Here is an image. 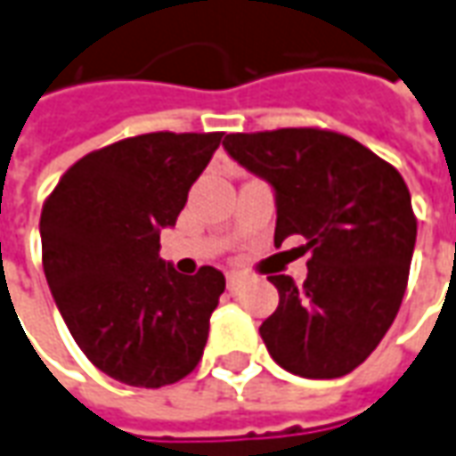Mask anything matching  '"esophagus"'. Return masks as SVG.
<instances>
[{
	"mask_svg": "<svg viewBox=\"0 0 456 456\" xmlns=\"http://www.w3.org/2000/svg\"><path fill=\"white\" fill-rule=\"evenodd\" d=\"M241 281H244V276H241V273H237V272L227 273V286H229V289H237Z\"/></svg>",
	"mask_w": 456,
	"mask_h": 456,
	"instance_id": "34e87169",
	"label": "esophagus"
}]
</instances>
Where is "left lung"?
Listing matches in <instances>:
<instances>
[{
	"instance_id": "8db88e82",
	"label": "left lung",
	"mask_w": 456,
	"mask_h": 456,
	"mask_svg": "<svg viewBox=\"0 0 456 456\" xmlns=\"http://www.w3.org/2000/svg\"><path fill=\"white\" fill-rule=\"evenodd\" d=\"M227 152L276 190L273 244L311 251L308 276H269L279 308L259 333L283 370L330 380L355 370L393 326L415 251L417 217L403 175L328 128L229 133Z\"/></svg>"
}]
</instances>
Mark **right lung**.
<instances>
[{"label":"right lung","instance_id":"add662e5","mask_svg":"<svg viewBox=\"0 0 456 456\" xmlns=\"http://www.w3.org/2000/svg\"><path fill=\"white\" fill-rule=\"evenodd\" d=\"M224 133H145L84 155L41 209V261L73 340L133 387L183 380L202 361L224 273L160 259L187 192Z\"/></svg>","mask_w":456,"mask_h":456}]
</instances>
